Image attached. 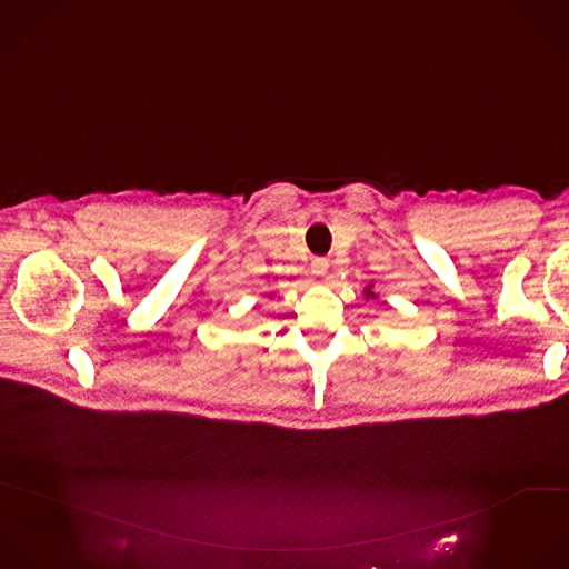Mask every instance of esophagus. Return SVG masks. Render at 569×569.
I'll list each match as a JSON object with an SVG mask.
<instances>
[{
    "instance_id": "obj_1",
    "label": "esophagus",
    "mask_w": 569,
    "mask_h": 569,
    "mask_svg": "<svg viewBox=\"0 0 569 569\" xmlns=\"http://www.w3.org/2000/svg\"><path fill=\"white\" fill-rule=\"evenodd\" d=\"M328 266H330V263H328V259H323V257H317V259L312 261V266H310V268H312V274H317V277H323V274L328 272Z\"/></svg>"
}]
</instances>
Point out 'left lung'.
<instances>
[{
    "instance_id": "8db88e82",
    "label": "left lung",
    "mask_w": 569,
    "mask_h": 569,
    "mask_svg": "<svg viewBox=\"0 0 569 569\" xmlns=\"http://www.w3.org/2000/svg\"><path fill=\"white\" fill-rule=\"evenodd\" d=\"M363 292H366V299H377V295L372 292V283H370V286H368Z\"/></svg>"
}]
</instances>
